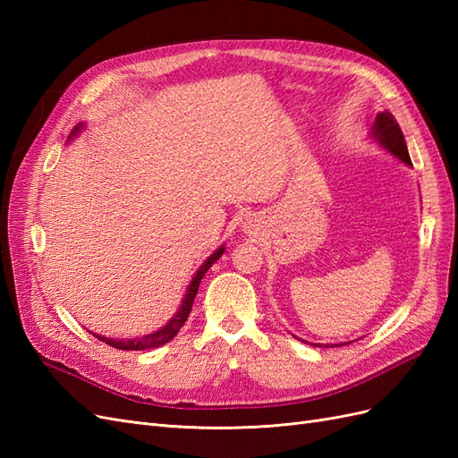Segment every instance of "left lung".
<instances>
[{"instance_id": "obj_1", "label": "left lung", "mask_w": 458, "mask_h": 458, "mask_svg": "<svg viewBox=\"0 0 458 458\" xmlns=\"http://www.w3.org/2000/svg\"><path fill=\"white\" fill-rule=\"evenodd\" d=\"M372 137H377L380 145H384L399 160H403L405 164H411L403 133H401L397 120L390 113H387V110L386 113L377 114V120H374V126H372ZM335 345H345V344H335Z\"/></svg>"}]
</instances>
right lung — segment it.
<instances>
[{
    "mask_svg": "<svg viewBox=\"0 0 458 458\" xmlns=\"http://www.w3.org/2000/svg\"><path fill=\"white\" fill-rule=\"evenodd\" d=\"M224 254V248H219V250H216L210 258H208L202 267L197 271L195 279L191 281L189 288H187V294L183 298V303L182 308H179V311L174 315V318H170L168 325H164L160 330L152 332V335H147V336H141V338H133V340H114V338H106V336H99V335H93L95 338H99L101 342L108 344L110 348H116V350H123V352H140V350H150V348H158V345H164L168 344L177 332L179 328H182L187 321V317L192 310V301H195V296L199 293V284H200V279L204 276V273L212 267V263L219 259V256Z\"/></svg>",
    "mask_w": 458,
    "mask_h": 458,
    "instance_id": "1",
    "label": "right lung"
}]
</instances>
